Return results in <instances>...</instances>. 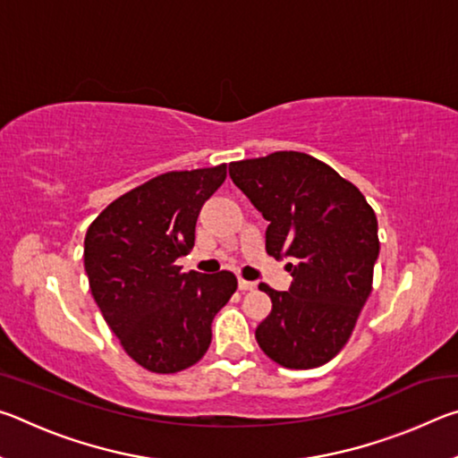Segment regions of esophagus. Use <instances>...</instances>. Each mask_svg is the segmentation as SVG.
<instances>
[{"mask_svg": "<svg viewBox=\"0 0 458 458\" xmlns=\"http://www.w3.org/2000/svg\"><path fill=\"white\" fill-rule=\"evenodd\" d=\"M257 283H250V281H244V278H238V289L240 291H252Z\"/></svg>", "mask_w": 458, "mask_h": 458, "instance_id": "obj_1", "label": "esophagus"}]
</instances>
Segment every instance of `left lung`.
<instances>
[{"mask_svg": "<svg viewBox=\"0 0 458 458\" xmlns=\"http://www.w3.org/2000/svg\"><path fill=\"white\" fill-rule=\"evenodd\" d=\"M230 177L268 220L267 252L293 259L289 291L259 284L273 301L257 327L260 350L283 368H319L352 337L371 293L376 214L352 182L307 153L232 161Z\"/></svg>", "mask_w": 458, "mask_h": 458, "instance_id": "8db88e82", "label": "left lung"}]
</instances>
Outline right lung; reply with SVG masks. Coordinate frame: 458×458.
<instances>
[{
  "instance_id": "add662e5",
  "label": "right lung",
  "mask_w": 458,
  "mask_h": 458,
  "mask_svg": "<svg viewBox=\"0 0 458 458\" xmlns=\"http://www.w3.org/2000/svg\"><path fill=\"white\" fill-rule=\"evenodd\" d=\"M226 180V164L167 172L111 201L87 230L90 293L123 350L153 374L198 363L216 313L234 294L228 270L182 273L175 260L196 240L204 201Z\"/></svg>"
}]
</instances>
